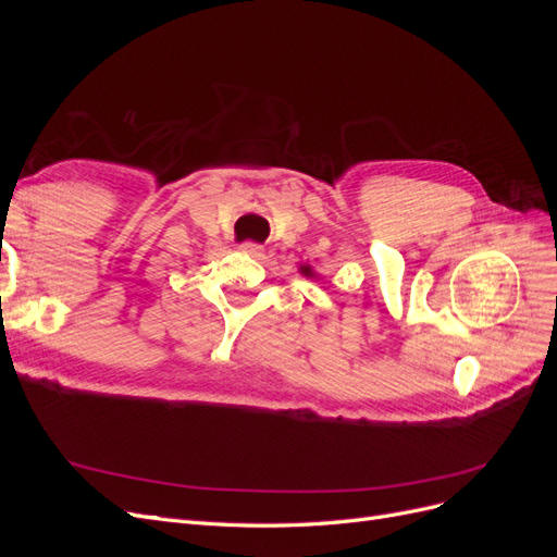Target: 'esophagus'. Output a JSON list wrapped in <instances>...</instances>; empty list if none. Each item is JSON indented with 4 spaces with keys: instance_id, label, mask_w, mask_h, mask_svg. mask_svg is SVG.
<instances>
[{
    "instance_id": "34e87169",
    "label": "esophagus",
    "mask_w": 557,
    "mask_h": 557,
    "mask_svg": "<svg viewBox=\"0 0 557 557\" xmlns=\"http://www.w3.org/2000/svg\"><path fill=\"white\" fill-rule=\"evenodd\" d=\"M239 250L246 252V256H250V258H260L262 256V246L256 244V242H242Z\"/></svg>"
}]
</instances>
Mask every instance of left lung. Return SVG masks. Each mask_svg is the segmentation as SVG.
Returning <instances> with one entry per match:
<instances>
[{
    "label": "left lung",
    "instance_id": "1",
    "mask_svg": "<svg viewBox=\"0 0 557 557\" xmlns=\"http://www.w3.org/2000/svg\"><path fill=\"white\" fill-rule=\"evenodd\" d=\"M301 272H305L307 276H311V269H309V267H305V269H301Z\"/></svg>",
    "mask_w": 557,
    "mask_h": 557
}]
</instances>
